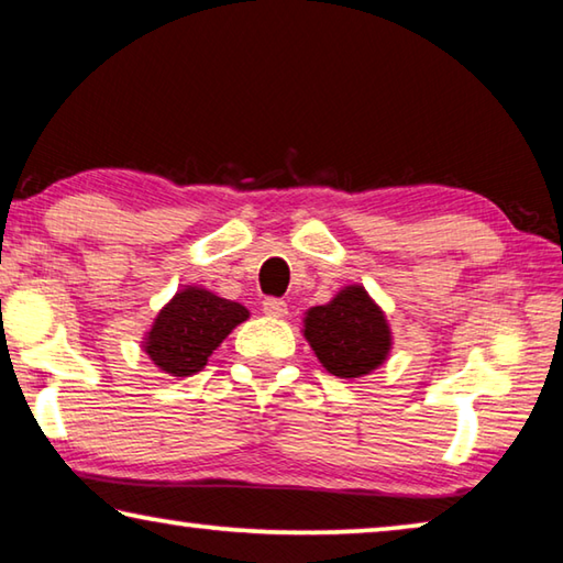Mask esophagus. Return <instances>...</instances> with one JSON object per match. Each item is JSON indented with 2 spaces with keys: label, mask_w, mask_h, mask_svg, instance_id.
I'll return each instance as SVG.
<instances>
[{
  "label": "esophagus",
  "mask_w": 563,
  "mask_h": 563,
  "mask_svg": "<svg viewBox=\"0 0 563 563\" xmlns=\"http://www.w3.org/2000/svg\"><path fill=\"white\" fill-rule=\"evenodd\" d=\"M263 312L271 318H285L288 316V302L280 298H265L263 300Z\"/></svg>",
  "instance_id": "esophagus-1"
}]
</instances>
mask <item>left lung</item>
<instances>
[{
	"label": "left lung",
	"instance_id": "1",
	"mask_svg": "<svg viewBox=\"0 0 563 563\" xmlns=\"http://www.w3.org/2000/svg\"><path fill=\"white\" fill-rule=\"evenodd\" d=\"M305 340L335 377H362L383 365L393 347L385 312L362 285H347L328 305L305 312Z\"/></svg>",
	"mask_w": 563,
	"mask_h": 563
}]
</instances>
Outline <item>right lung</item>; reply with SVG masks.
Returning <instances> with one entry per match:
<instances>
[{
	"instance_id": "right-lung-1",
	"label": "right lung",
	"mask_w": 563,
	"mask_h": 563,
	"mask_svg": "<svg viewBox=\"0 0 563 563\" xmlns=\"http://www.w3.org/2000/svg\"><path fill=\"white\" fill-rule=\"evenodd\" d=\"M247 316L251 312L241 302L186 285L156 316L144 338V350L154 365L168 375H196L206 367L213 350L231 335L235 325L247 320Z\"/></svg>"
}]
</instances>
